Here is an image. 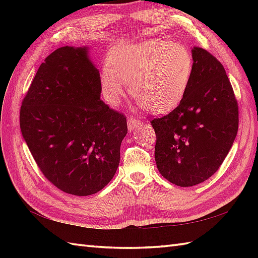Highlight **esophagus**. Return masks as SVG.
<instances>
[{"label":"esophagus","instance_id":"34e87169","mask_svg":"<svg viewBox=\"0 0 258 258\" xmlns=\"http://www.w3.org/2000/svg\"><path fill=\"white\" fill-rule=\"evenodd\" d=\"M141 124V120L135 118L133 116H130L128 117V120H127V127H128V131H134L136 126H139Z\"/></svg>","mask_w":258,"mask_h":258}]
</instances>
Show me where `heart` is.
Returning a JSON list of instances; mask_svg holds the SVG:
<instances>
[{"instance_id":"b5f03b06","label":"heart","mask_w":258,"mask_h":258,"mask_svg":"<svg viewBox=\"0 0 258 258\" xmlns=\"http://www.w3.org/2000/svg\"><path fill=\"white\" fill-rule=\"evenodd\" d=\"M100 72L105 101L115 106L132 85L133 95L153 113H166L184 100L193 73V57L180 43L151 40L122 44Z\"/></svg>"}]
</instances>
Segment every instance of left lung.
<instances>
[{
	"instance_id": "8db88e82",
	"label": "left lung",
	"mask_w": 258,
	"mask_h": 258,
	"mask_svg": "<svg viewBox=\"0 0 258 258\" xmlns=\"http://www.w3.org/2000/svg\"><path fill=\"white\" fill-rule=\"evenodd\" d=\"M191 56L193 73L184 100L151 120L157 169L182 187L216 173L238 131V104L222 63L202 47H194Z\"/></svg>"
}]
</instances>
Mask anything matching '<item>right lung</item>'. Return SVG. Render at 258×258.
<instances>
[{
    "mask_svg": "<svg viewBox=\"0 0 258 258\" xmlns=\"http://www.w3.org/2000/svg\"><path fill=\"white\" fill-rule=\"evenodd\" d=\"M22 135L43 175L64 193L87 196L116 173L126 116L101 100L87 48L63 46L41 64L20 112Z\"/></svg>",
    "mask_w": 258,
    "mask_h": 258,
    "instance_id": "right-lung-1",
    "label": "right lung"
}]
</instances>
